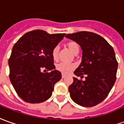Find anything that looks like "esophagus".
I'll return each mask as SVG.
<instances>
[{"label":"esophagus","instance_id":"1","mask_svg":"<svg viewBox=\"0 0 124 124\" xmlns=\"http://www.w3.org/2000/svg\"><path fill=\"white\" fill-rule=\"evenodd\" d=\"M65 77H66V75H64V74H62V79H64Z\"/></svg>","mask_w":124,"mask_h":124}]
</instances>
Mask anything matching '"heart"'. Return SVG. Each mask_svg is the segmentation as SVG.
I'll use <instances>...</instances> for the list:
<instances>
[{
    "instance_id": "heart-1",
    "label": "heart",
    "mask_w": 124,
    "mask_h": 124,
    "mask_svg": "<svg viewBox=\"0 0 124 124\" xmlns=\"http://www.w3.org/2000/svg\"><path fill=\"white\" fill-rule=\"evenodd\" d=\"M66 47L69 48L71 52L75 55H77L79 51V46L75 41H70L69 43H67ZM59 51H60V49L58 46H55L53 48L51 51V55L54 60H58L59 58ZM75 68H76V65L73 63L69 64V63L60 62L55 66V69L58 71L65 75L71 73Z\"/></svg>"
}]
</instances>
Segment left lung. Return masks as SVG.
<instances>
[{
  "label": "left lung",
  "instance_id": "left-lung-1",
  "mask_svg": "<svg viewBox=\"0 0 124 124\" xmlns=\"http://www.w3.org/2000/svg\"><path fill=\"white\" fill-rule=\"evenodd\" d=\"M66 37L79 45L82 61L74 74L85 80L73 77L69 86L70 96L75 103L91 107L101 103L108 96L116 80L118 63L113 48L97 34L81 31Z\"/></svg>",
  "mask_w": 124,
  "mask_h": 124
}]
</instances>
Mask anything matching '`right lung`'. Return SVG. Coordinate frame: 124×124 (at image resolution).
<instances>
[{
	"label": "right lung",
	"instance_id": "1",
	"mask_svg": "<svg viewBox=\"0 0 124 124\" xmlns=\"http://www.w3.org/2000/svg\"><path fill=\"white\" fill-rule=\"evenodd\" d=\"M65 33L34 30L24 34L13 45L9 59V79L17 95L29 103H40L51 97L62 78L55 70L51 51ZM42 69L49 72L43 73Z\"/></svg>",
	"mask_w": 124,
	"mask_h": 124
}]
</instances>
